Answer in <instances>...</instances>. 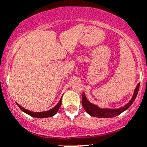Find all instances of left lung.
Returning <instances> with one entry per match:
<instances>
[{"instance_id": "1", "label": "left lung", "mask_w": 147, "mask_h": 147, "mask_svg": "<svg viewBox=\"0 0 147 147\" xmlns=\"http://www.w3.org/2000/svg\"><path fill=\"white\" fill-rule=\"evenodd\" d=\"M139 87H140V84L138 85V86L135 89V92H134V95H133V98H131L130 102L126 104L125 106L124 107H122V108L116 109V110L100 109L97 106L94 105V104L88 102L86 96H85L84 93H82V107H84L85 110L88 113V114L92 116H95V117H98V118H112V117H115V116L119 115L120 113H122V112H124L125 110H127L131 105L132 103L134 102V100L136 98L137 94L138 93V90H139Z\"/></svg>"}]
</instances>
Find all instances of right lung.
<instances>
[{
  "label": "right lung",
  "mask_w": 147,
  "mask_h": 147,
  "mask_svg": "<svg viewBox=\"0 0 147 147\" xmlns=\"http://www.w3.org/2000/svg\"><path fill=\"white\" fill-rule=\"evenodd\" d=\"M19 107L22 110L23 112H25V113L30 115V116H33V117H36V118H47V117H51V116H54L57 112L58 110L60 108L61 105V99L59 100V102L58 103L56 106L53 107V109L48 110V111H45V112H40V113H34L31 112V111H29V110H26V109L23 108L22 107H21L19 104H17Z\"/></svg>",
  "instance_id": "obj_1"
}]
</instances>
